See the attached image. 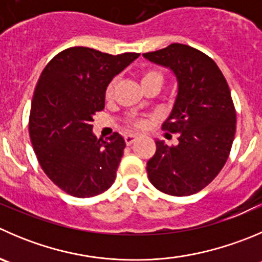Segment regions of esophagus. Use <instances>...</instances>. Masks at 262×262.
Segmentation results:
<instances>
[{"label": "esophagus", "instance_id": "34e87169", "mask_svg": "<svg viewBox=\"0 0 262 262\" xmlns=\"http://www.w3.org/2000/svg\"><path fill=\"white\" fill-rule=\"evenodd\" d=\"M124 139H125V143L128 144V146H130V144L137 139V136L136 134H126V136L124 137Z\"/></svg>", "mask_w": 262, "mask_h": 262}]
</instances>
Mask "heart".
Returning a JSON list of instances; mask_svg holds the SVG:
<instances>
[{"label":"heart","instance_id":"heart-1","mask_svg":"<svg viewBox=\"0 0 262 262\" xmlns=\"http://www.w3.org/2000/svg\"><path fill=\"white\" fill-rule=\"evenodd\" d=\"M139 80H141L142 87H146V85L149 84H160L162 85V82H164V75L156 69H147L144 72L141 73L139 75ZM114 95V83H110V84L106 87L105 91V98L106 100H111ZM129 124L136 128H144L147 125L146 119H130L129 120Z\"/></svg>","mask_w":262,"mask_h":262}]
</instances>
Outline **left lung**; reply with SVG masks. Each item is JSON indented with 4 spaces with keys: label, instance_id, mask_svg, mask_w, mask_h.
Returning a JSON list of instances; mask_svg holds the SVG:
<instances>
[{
    "label": "left lung",
    "instance_id": "left-lung-1",
    "mask_svg": "<svg viewBox=\"0 0 262 262\" xmlns=\"http://www.w3.org/2000/svg\"><path fill=\"white\" fill-rule=\"evenodd\" d=\"M151 62L172 70L178 96L162 129L178 133V146L156 141L147 162L149 182L170 195H190L215 179L227 162L235 134L234 103L215 61L182 43L143 53Z\"/></svg>",
    "mask_w": 262,
    "mask_h": 262
}]
</instances>
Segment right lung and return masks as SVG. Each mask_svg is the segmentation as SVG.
<instances>
[{"label":"right lung","mask_w":262,"mask_h":262,"mask_svg":"<svg viewBox=\"0 0 262 262\" xmlns=\"http://www.w3.org/2000/svg\"><path fill=\"white\" fill-rule=\"evenodd\" d=\"M138 56L70 47L43 69L33 95L29 136L43 171L68 194L87 199L113 185L125 141L119 133L98 139L92 121L105 107L108 83Z\"/></svg>","instance_id":"right-lung-1"}]
</instances>
